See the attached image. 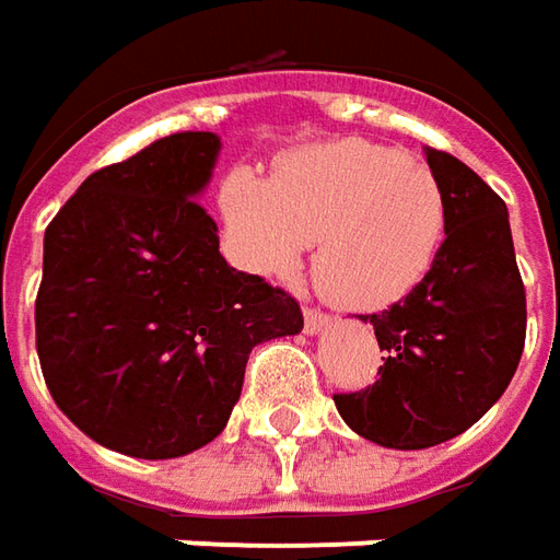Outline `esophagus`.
Segmentation results:
<instances>
[{"mask_svg":"<svg viewBox=\"0 0 560 560\" xmlns=\"http://www.w3.org/2000/svg\"><path fill=\"white\" fill-rule=\"evenodd\" d=\"M328 325H330L328 312L306 310V315H303V328H306V334H318V330H325Z\"/></svg>","mask_w":560,"mask_h":560,"instance_id":"esophagus-1","label":"esophagus"}]
</instances>
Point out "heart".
<instances>
[{"mask_svg":"<svg viewBox=\"0 0 560 560\" xmlns=\"http://www.w3.org/2000/svg\"><path fill=\"white\" fill-rule=\"evenodd\" d=\"M235 260L288 279L315 242L312 276L343 310H386L429 276L447 232L439 174L371 140L315 143L272 177L235 171L220 192Z\"/></svg>","mask_w":560,"mask_h":560,"instance_id":"b5f03b06","label":"heart"}]
</instances>
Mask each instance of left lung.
Listing matches in <instances>:
<instances>
[{
    "label": "left lung",
    "instance_id": "8db88e82",
    "mask_svg": "<svg viewBox=\"0 0 560 560\" xmlns=\"http://www.w3.org/2000/svg\"><path fill=\"white\" fill-rule=\"evenodd\" d=\"M447 199L439 260L405 300L371 318L386 364L376 383L334 395L352 432L395 451L463 435L518 371L527 330L505 201L451 152L425 150Z\"/></svg>",
    "mask_w": 560,
    "mask_h": 560
}]
</instances>
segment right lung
<instances>
[{
  "label": "right lung",
  "instance_id": "obj_1",
  "mask_svg": "<svg viewBox=\"0 0 560 560\" xmlns=\"http://www.w3.org/2000/svg\"><path fill=\"white\" fill-rule=\"evenodd\" d=\"M220 137L180 131L94 171L45 230L36 352L55 405L137 459L214 441L250 349L303 330L294 296L232 269L199 196Z\"/></svg>",
  "mask_w": 560,
  "mask_h": 560
}]
</instances>
